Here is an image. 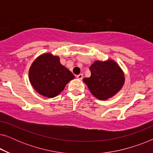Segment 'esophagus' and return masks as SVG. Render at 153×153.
<instances>
[{
	"mask_svg": "<svg viewBox=\"0 0 153 153\" xmlns=\"http://www.w3.org/2000/svg\"><path fill=\"white\" fill-rule=\"evenodd\" d=\"M83 74H79V75H77L76 76V78L77 79H80V80H81V79H83Z\"/></svg>",
	"mask_w": 153,
	"mask_h": 153,
	"instance_id": "obj_1",
	"label": "esophagus"
}]
</instances>
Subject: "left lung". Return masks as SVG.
I'll use <instances>...</instances> for the list:
<instances>
[{
    "mask_svg": "<svg viewBox=\"0 0 153 153\" xmlns=\"http://www.w3.org/2000/svg\"><path fill=\"white\" fill-rule=\"evenodd\" d=\"M91 76L83 79L91 93L99 100L111 97L121 89L125 82L124 74L112 60L95 61L89 68Z\"/></svg>",
    "mask_w": 153,
    "mask_h": 153,
    "instance_id": "8db88e82",
    "label": "left lung"
}]
</instances>
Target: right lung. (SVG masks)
Instances as JSON below:
<instances>
[{"label": "right lung", "mask_w": 153, "mask_h": 153, "mask_svg": "<svg viewBox=\"0 0 153 153\" xmlns=\"http://www.w3.org/2000/svg\"><path fill=\"white\" fill-rule=\"evenodd\" d=\"M74 78V74L60 64L59 58L50 53L37 58L29 71V79L35 91L49 98L61 93Z\"/></svg>", "instance_id": "right-lung-1"}]
</instances>
